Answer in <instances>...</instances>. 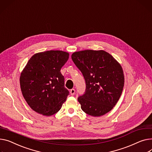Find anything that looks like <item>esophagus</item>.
<instances>
[{
  "label": "esophagus",
  "instance_id": "34e87169",
  "mask_svg": "<svg viewBox=\"0 0 152 152\" xmlns=\"http://www.w3.org/2000/svg\"><path fill=\"white\" fill-rule=\"evenodd\" d=\"M70 94L71 95H74L75 94V89H72L70 90Z\"/></svg>",
  "mask_w": 152,
  "mask_h": 152
}]
</instances>
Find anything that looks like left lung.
<instances>
[{"mask_svg": "<svg viewBox=\"0 0 152 152\" xmlns=\"http://www.w3.org/2000/svg\"><path fill=\"white\" fill-rule=\"evenodd\" d=\"M72 58L84 77L85 94L77 98L88 115L99 117L109 112L118 101L124 86L120 64L103 50L75 52Z\"/></svg>", "mask_w": 152, "mask_h": 152, "instance_id": "1", "label": "left lung"}]
</instances>
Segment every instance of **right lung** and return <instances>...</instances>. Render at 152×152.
<instances>
[{"label":"right lung","mask_w":152,"mask_h":152,"mask_svg":"<svg viewBox=\"0 0 152 152\" xmlns=\"http://www.w3.org/2000/svg\"><path fill=\"white\" fill-rule=\"evenodd\" d=\"M69 53L48 50L34 54L20 76V86L28 106L38 114L50 116L61 109L69 91L60 69Z\"/></svg>","instance_id":"obj_1"}]
</instances>
